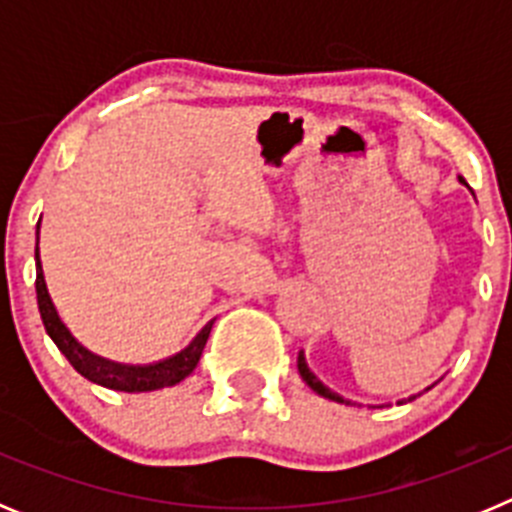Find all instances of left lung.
<instances>
[{
    "label": "left lung",
    "instance_id": "obj_1",
    "mask_svg": "<svg viewBox=\"0 0 512 512\" xmlns=\"http://www.w3.org/2000/svg\"><path fill=\"white\" fill-rule=\"evenodd\" d=\"M297 369H300V377L305 379V384H307V387H310L312 392H318L320 397H328V400H333V402H346L341 395H336V392H330L328 387H325V384L320 382V379L310 372V366H307L305 354H302V351H300V356H297ZM428 390H431V387H428ZM410 400H413V397H410Z\"/></svg>",
    "mask_w": 512,
    "mask_h": 512
}]
</instances>
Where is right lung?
<instances>
[{
  "instance_id": "1",
  "label": "right lung",
  "mask_w": 512,
  "mask_h": 512,
  "mask_svg": "<svg viewBox=\"0 0 512 512\" xmlns=\"http://www.w3.org/2000/svg\"><path fill=\"white\" fill-rule=\"evenodd\" d=\"M35 266H38L35 292H38V310L40 318H43L45 333L53 338L58 351L69 359V364L74 366L76 372L84 379H89V382L102 384L107 390L117 392H153L161 390V387L179 384L184 377H189V374L194 372V366L200 364L202 348H205L207 336H210L212 323H207L205 328L192 338V343H189L187 348H182L179 354L169 356V359L164 361H156V364H117V361L102 359V356L92 354V351H87V348L81 346V343L71 336V330L61 323V318H58L51 295H48V287H45L38 248H35Z\"/></svg>"
}]
</instances>
